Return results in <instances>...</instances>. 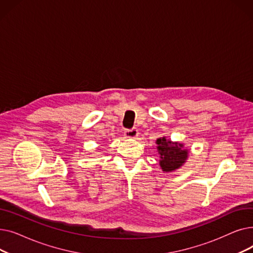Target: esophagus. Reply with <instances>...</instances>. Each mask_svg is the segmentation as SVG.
<instances>
[{
    "label": "esophagus",
    "instance_id": "esophagus-1",
    "mask_svg": "<svg viewBox=\"0 0 253 253\" xmlns=\"http://www.w3.org/2000/svg\"><path fill=\"white\" fill-rule=\"evenodd\" d=\"M124 134L128 138H135L138 136V130L136 128H132V129H126Z\"/></svg>",
    "mask_w": 253,
    "mask_h": 253
}]
</instances>
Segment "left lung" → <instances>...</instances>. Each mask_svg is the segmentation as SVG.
<instances>
[{"label": "left lung", "mask_w": 253, "mask_h": 253, "mask_svg": "<svg viewBox=\"0 0 253 253\" xmlns=\"http://www.w3.org/2000/svg\"><path fill=\"white\" fill-rule=\"evenodd\" d=\"M158 151L160 154V165L163 171H173L179 168L188 158V151L182 150V144L166 140L165 137L157 140Z\"/></svg>", "instance_id": "left-lung-1"}]
</instances>
